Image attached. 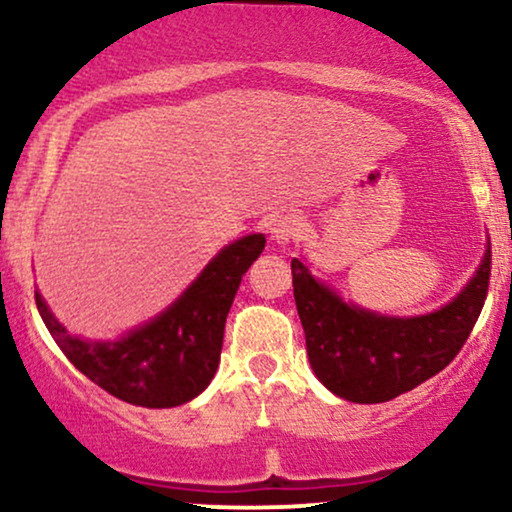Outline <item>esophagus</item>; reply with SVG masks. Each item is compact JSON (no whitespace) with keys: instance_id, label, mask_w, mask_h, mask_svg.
<instances>
[{"instance_id":"34e87169","label":"esophagus","mask_w":512,"mask_h":512,"mask_svg":"<svg viewBox=\"0 0 512 512\" xmlns=\"http://www.w3.org/2000/svg\"><path fill=\"white\" fill-rule=\"evenodd\" d=\"M305 221L296 214H279L269 221V236H272L274 243L286 245L291 240H301L305 236Z\"/></svg>"}]
</instances>
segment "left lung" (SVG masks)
I'll return each instance as SVG.
<instances>
[{
	"mask_svg": "<svg viewBox=\"0 0 512 512\" xmlns=\"http://www.w3.org/2000/svg\"><path fill=\"white\" fill-rule=\"evenodd\" d=\"M291 272L310 366L320 383L349 402L378 404L414 390L460 354L489 293L491 243L457 298L421 317H385L344 303L317 284L301 260H291Z\"/></svg>",
	"mask_w": 512,
	"mask_h": 512,
	"instance_id": "8db88e82",
	"label": "left lung"
}]
</instances>
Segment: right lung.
I'll list each match as a JSON object with an SVG mask.
<instances>
[{"label":"right lung","mask_w":512,"mask_h":512,"mask_svg":"<svg viewBox=\"0 0 512 512\" xmlns=\"http://www.w3.org/2000/svg\"><path fill=\"white\" fill-rule=\"evenodd\" d=\"M262 250L260 233L223 248L166 313L115 344L72 337L52 317L38 291L35 305L64 356L88 380L137 407H178L195 399L214 378L226 315L240 279Z\"/></svg>","instance_id":"right-lung-1"}]
</instances>
